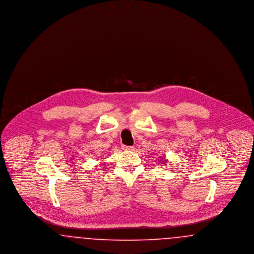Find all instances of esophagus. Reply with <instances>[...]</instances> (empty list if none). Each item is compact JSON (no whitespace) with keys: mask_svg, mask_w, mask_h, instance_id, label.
<instances>
[{"mask_svg":"<svg viewBox=\"0 0 254 254\" xmlns=\"http://www.w3.org/2000/svg\"><path fill=\"white\" fill-rule=\"evenodd\" d=\"M122 148L124 149V150H131L133 147L132 146H129V145H122Z\"/></svg>","mask_w":254,"mask_h":254,"instance_id":"1","label":"esophagus"}]
</instances>
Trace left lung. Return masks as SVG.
<instances>
[{
    "label": "left lung",
    "instance_id": "left-lung-1",
    "mask_svg": "<svg viewBox=\"0 0 254 254\" xmlns=\"http://www.w3.org/2000/svg\"><path fill=\"white\" fill-rule=\"evenodd\" d=\"M160 161H162V163H164V164H165V162H166V161H165V160H164V158H162V159H161V160H160Z\"/></svg>",
    "mask_w": 254,
    "mask_h": 254
}]
</instances>
